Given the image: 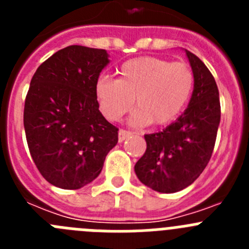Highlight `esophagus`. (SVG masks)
Masks as SVG:
<instances>
[{"instance_id":"obj_1","label":"esophagus","mask_w":249,"mask_h":249,"mask_svg":"<svg viewBox=\"0 0 249 249\" xmlns=\"http://www.w3.org/2000/svg\"><path fill=\"white\" fill-rule=\"evenodd\" d=\"M131 135V132L124 131V129H120V131H118V141H120V142H123V141L126 140V138H128Z\"/></svg>"}]
</instances>
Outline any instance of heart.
I'll list each match as a JSON object with an SVG mask.
<instances>
[{"label": "heart", "instance_id": "1", "mask_svg": "<svg viewBox=\"0 0 249 249\" xmlns=\"http://www.w3.org/2000/svg\"><path fill=\"white\" fill-rule=\"evenodd\" d=\"M193 89L191 68L157 57L129 59L118 70L117 81L101 77L94 93L107 120L118 121L135 103L128 122L133 127L172 122L188 102Z\"/></svg>", "mask_w": 249, "mask_h": 249}]
</instances>
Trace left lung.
Masks as SVG:
<instances>
[{"instance_id": "1", "label": "left lung", "mask_w": 249, "mask_h": 249, "mask_svg": "<svg viewBox=\"0 0 249 249\" xmlns=\"http://www.w3.org/2000/svg\"><path fill=\"white\" fill-rule=\"evenodd\" d=\"M193 73L187 108L163 131L144 135L147 149L135 172L144 186L175 193L192 184L210 162L221 121L217 83L198 57L184 50Z\"/></svg>"}]
</instances>
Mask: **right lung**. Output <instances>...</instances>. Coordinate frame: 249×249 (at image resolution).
<instances>
[{
  "mask_svg": "<svg viewBox=\"0 0 249 249\" xmlns=\"http://www.w3.org/2000/svg\"><path fill=\"white\" fill-rule=\"evenodd\" d=\"M108 63L105 50L68 46L31 80L23 111L28 148L39 173L58 188L91 183L117 144L118 129L102 116L94 93Z\"/></svg>",
  "mask_w": 249,
  "mask_h": 249,
  "instance_id": "right-lung-1",
  "label": "right lung"
}]
</instances>
